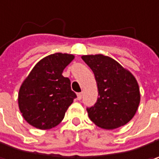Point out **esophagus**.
I'll return each mask as SVG.
<instances>
[{"label": "esophagus", "instance_id": "1", "mask_svg": "<svg viewBox=\"0 0 159 159\" xmlns=\"http://www.w3.org/2000/svg\"><path fill=\"white\" fill-rule=\"evenodd\" d=\"M82 98H83V93H77V100H82Z\"/></svg>", "mask_w": 159, "mask_h": 159}]
</instances>
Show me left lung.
Masks as SVG:
<instances>
[{
  "instance_id": "8db88e82",
  "label": "left lung",
  "mask_w": 159,
  "mask_h": 159,
  "mask_svg": "<svg viewBox=\"0 0 159 159\" xmlns=\"http://www.w3.org/2000/svg\"><path fill=\"white\" fill-rule=\"evenodd\" d=\"M83 60L93 70L99 98L87 107L90 119L107 130L126 125L136 113L141 94L133 74L110 57L102 54L84 55Z\"/></svg>"
}]
</instances>
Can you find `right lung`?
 I'll return each mask as SVG.
<instances>
[{"mask_svg": "<svg viewBox=\"0 0 159 159\" xmlns=\"http://www.w3.org/2000/svg\"><path fill=\"white\" fill-rule=\"evenodd\" d=\"M75 56L66 53L49 55L34 66L21 84L18 107L24 119L41 130L55 127L63 120L76 94L71 83L62 75Z\"/></svg>", "mask_w": 159, "mask_h": 159, "instance_id": "add662e5", "label": "right lung"}]
</instances>
